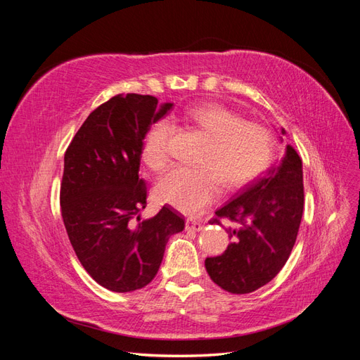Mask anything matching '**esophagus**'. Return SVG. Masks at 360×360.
<instances>
[{
	"instance_id": "1",
	"label": "esophagus",
	"mask_w": 360,
	"mask_h": 360,
	"mask_svg": "<svg viewBox=\"0 0 360 360\" xmlns=\"http://www.w3.org/2000/svg\"><path fill=\"white\" fill-rule=\"evenodd\" d=\"M202 228H204V225L201 222L192 221V219L186 221V230H189V231H201Z\"/></svg>"
}]
</instances>
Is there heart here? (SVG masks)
<instances>
[{"label": "heart", "instance_id": "obj_1", "mask_svg": "<svg viewBox=\"0 0 360 360\" xmlns=\"http://www.w3.org/2000/svg\"><path fill=\"white\" fill-rule=\"evenodd\" d=\"M184 118L209 136L200 168L177 167L160 177L156 197L186 214H198L221 193L240 189L254 181L270 165L275 138L270 130L254 122H242L219 103L191 108ZM172 124L159 120L151 126L143 146V159L153 171L165 169L171 160Z\"/></svg>", "mask_w": 360, "mask_h": 360}]
</instances>
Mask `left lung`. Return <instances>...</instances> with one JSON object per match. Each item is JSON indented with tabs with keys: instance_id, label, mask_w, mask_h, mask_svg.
Masks as SVG:
<instances>
[{
	"instance_id": "1",
	"label": "left lung",
	"mask_w": 360,
	"mask_h": 360,
	"mask_svg": "<svg viewBox=\"0 0 360 360\" xmlns=\"http://www.w3.org/2000/svg\"><path fill=\"white\" fill-rule=\"evenodd\" d=\"M303 198L302 160L287 146L276 168L248 184L210 221L217 225H222L221 219L231 222L226 250L205 258L207 274L214 284L228 292L248 294L274 279L296 243Z\"/></svg>"
}]
</instances>
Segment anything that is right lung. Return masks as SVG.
<instances>
[{
  "label": "right lung",
  "mask_w": 360,
  "mask_h": 360,
  "mask_svg": "<svg viewBox=\"0 0 360 360\" xmlns=\"http://www.w3.org/2000/svg\"><path fill=\"white\" fill-rule=\"evenodd\" d=\"M171 108L158 110L155 96L117 94L86 117L64 155L60 204L69 240L86 274L115 292L150 284L168 238L184 228L169 205L139 217L147 205L144 138Z\"/></svg>",
  "instance_id": "right-lung-1"
}]
</instances>
